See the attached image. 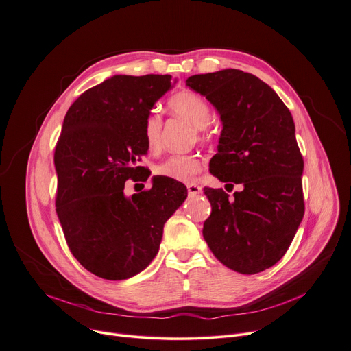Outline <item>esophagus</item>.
Here are the masks:
<instances>
[{"label": "esophagus", "instance_id": "obj_1", "mask_svg": "<svg viewBox=\"0 0 351 351\" xmlns=\"http://www.w3.org/2000/svg\"><path fill=\"white\" fill-rule=\"evenodd\" d=\"M187 193L192 195V196L200 195V193H203V187L197 183H189L187 184Z\"/></svg>", "mask_w": 351, "mask_h": 351}]
</instances>
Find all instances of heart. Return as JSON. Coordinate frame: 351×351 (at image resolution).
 Segmentation results:
<instances>
[{"label":"heart","instance_id":"heart-1","mask_svg":"<svg viewBox=\"0 0 351 351\" xmlns=\"http://www.w3.org/2000/svg\"><path fill=\"white\" fill-rule=\"evenodd\" d=\"M169 109L176 114L184 117L192 123L196 129H204L211 120V108L208 102L192 90H183L176 93L169 101ZM162 117L156 112H149L144 120L143 134L147 147L151 151L159 148L161 144ZM202 169V161L195 155H172L164 162L155 168V172L161 176L178 180L189 182Z\"/></svg>","mask_w":351,"mask_h":351}]
</instances>
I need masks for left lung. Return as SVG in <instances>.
<instances>
[{
  "instance_id": "1",
  "label": "left lung",
  "mask_w": 351,
  "mask_h": 351,
  "mask_svg": "<svg viewBox=\"0 0 351 351\" xmlns=\"http://www.w3.org/2000/svg\"><path fill=\"white\" fill-rule=\"evenodd\" d=\"M186 84L206 97L222 123L211 175L243 186L234 200L204 187L211 214L203 237L222 265L261 273L284 256L305 211L293 116L267 84L241 70L192 75Z\"/></svg>"
}]
</instances>
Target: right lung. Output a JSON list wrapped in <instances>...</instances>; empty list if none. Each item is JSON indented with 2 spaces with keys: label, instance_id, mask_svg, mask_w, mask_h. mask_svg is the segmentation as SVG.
I'll use <instances>...</instances> for the list:
<instances>
[{
  "label": "right lung",
  "instance_id": "obj_1",
  "mask_svg": "<svg viewBox=\"0 0 351 351\" xmlns=\"http://www.w3.org/2000/svg\"><path fill=\"white\" fill-rule=\"evenodd\" d=\"M171 75H113L70 106L56 145V211L74 258L106 280H125L156 256L164 226L187 197L183 183L154 176L130 197L124 183L145 172L143 125L172 89Z\"/></svg>",
  "mask_w": 351,
  "mask_h": 351
}]
</instances>
